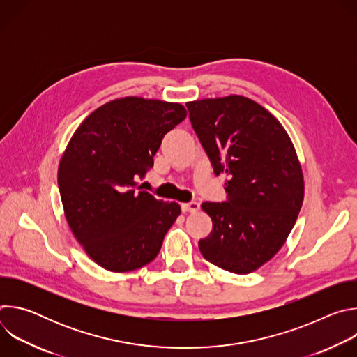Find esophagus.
Returning <instances> with one entry per match:
<instances>
[{"mask_svg": "<svg viewBox=\"0 0 357 357\" xmlns=\"http://www.w3.org/2000/svg\"><path fill=\"white\" fill-rule=\"evenodd\" d=\"M182 212H196L199 211V203L197 202H189V203H182Z\"/></svg>", "mask_w": 357, "mask_h": 357, "instance_id": "esophagus-1", "label": "esophagus"}]
</instances>
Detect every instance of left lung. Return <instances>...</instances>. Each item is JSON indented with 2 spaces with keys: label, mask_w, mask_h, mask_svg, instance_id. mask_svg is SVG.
Segmentation results:
<instances>
[{
  "label": "left lung",
  "mask_w": 357,
  "mask_h": 357,
  "mask_svg": "<svg viewBox=\"0 0 357 357\" xmlns=\"http://www.w3.org/2000/svg\"><path fill=\"white\" fill-rule=\"evenodd\" d=\"M189 119L216 175H227V202H203L213 223L202 256L222 270L248 274L287 241L303 202V175L281 123L248 97L188 101Z\"/></svg>",
  "instance_id": "8db88e82"
}]
</instances>
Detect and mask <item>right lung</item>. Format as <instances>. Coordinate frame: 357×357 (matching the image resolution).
Listing matches in <instances>:
<instances>
[{"mask_svg":"<svg viewBox=\"0 0 357 357\" xmlns=\"http://www.w3.org/2000/svg\"><path fill=\"white\" fill-rule=\"evenodd\" d=\"M179 103L121 97L90 113L58 169L68 225L87 256L113 273L154 260L181 206L141 190L164 135L186 119Z\"/></svg>","mask_w":357,"mask_h":357,"instance_id":"obj_1","label":"right lung"}]
</instances>
